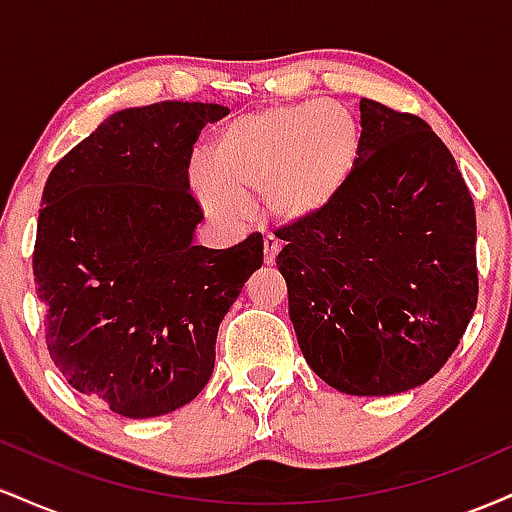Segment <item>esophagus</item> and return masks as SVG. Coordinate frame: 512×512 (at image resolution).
<instances>
[{
    "label": "esophagus",
    "instance_id": "esophagus-1",
    "mask_svg": "<svg viewBox=\"0 0 512 512\" xmlns=\"http://www.w3.org/2000/svg\"><path fill=\"white\" fill-rule=\"evenodd\" d=\"M281 250V243L272 236L264 238V264H274L276 262V255H279Z\"/></svg>",
    "mask_w": 512,
    "mask_h": 512
}]
</instances>
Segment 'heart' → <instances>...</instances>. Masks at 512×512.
I'll return each mask as SVG.
<instances>
[{
    "label": "heart",
    "mask_w": 512,
    "mask_h": 512,
    "mask_svg": "<svg viewBox=\"0 0 512 512\" xmlns=\"http://www.w3.org/2000/svg\"><path fill=\"white\" fill-rule=\"evenodd\" d=\"M361 122L339 103L260 110L223 125L192 173L199 199L216 214L262 197L279 221H305L330 209L358 166Z\"/></svg>",
    "instance_id": "obj_1"
}]
</instances>
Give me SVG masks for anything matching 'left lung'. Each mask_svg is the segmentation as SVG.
I'll list each match as a JSON object with an SVG mask.
<instances>
[{
  "mask_svg": "<svg viewBox=\"0 0 512 512\" xmlns=\"http://www.w3.org/2000/svg\"><path fill=\"white\" fill-rule=\"evenodd\" d=\"M363 146L330 209L276 231V267L308 366L385 397L431 380L477 308V216L448 146L421 117L361 101Z\"/></svg>",
  "mask_w": 512,
  "mask_h": 512,
  "instance_id": "8db88e82",
  "label": "left lung"
}]
</instances>
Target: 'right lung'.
<instances>
[{"label": "right lung", "mask_w": 512, "mask_h": 512, "mask_svg": "<svg viewBox=\"0 0 512 512\" xmlns=\"http://www.w3.org/2000/svg\"><path fill=\"white\" fill-rule=\"evenodd\" d=\"M226 105L163 101L105 117L52 168L33 250L45 342L69 385L127 419L192 402L262 236L195 245L204 214L187 166Z\"/></svg>", "instance_id": "obj_1"}]
</instances>
